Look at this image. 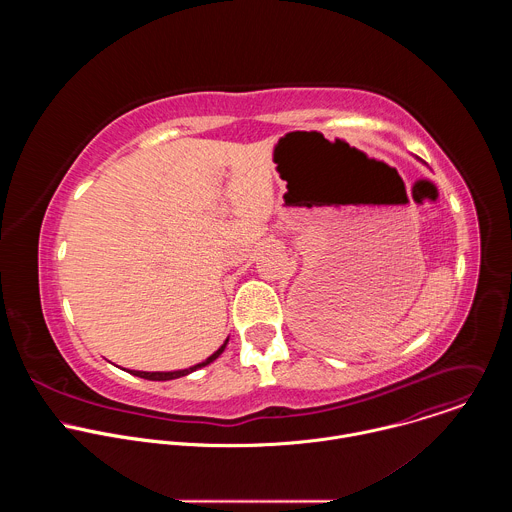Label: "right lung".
Here are the masks:
<instances>
[{"mask_svg":"<svg viewBox=\"0 0 512 512\" xmlns=\"http://www.w3.org/2000/svg\"><path fill=\"white\" fill-rule=\"evenodd\" d=\"M227 342H229V340H225V344H223L221 348H218V350H216L212 356H208L204 362L196 364V367L184 369V371H172V373H143V371H129V373H131V375H135V377H141V379H148V381H172V379H180V377H186V375L194 373L196 369H202V367H206V364H210L214 358L221 356V352L225 350Z\"/></svg>","mask_w":512,"mask_h":512,"instance_id":"obj_1","label":"right lung"}]
</instances>
